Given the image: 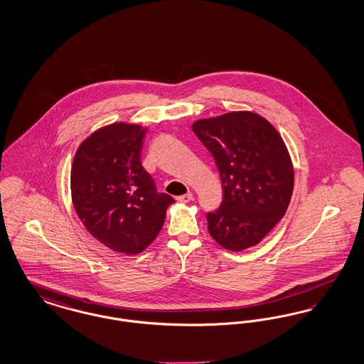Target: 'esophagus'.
Masks as SVG:
<instances>
[{"instance_id":"1","label":"esophagus","mask_w":364,"mask_h":364,"mask_svg":"<svg viewBox=\"0 0 364 364\" xmlns=\"http://www.w3.org/2000/svg\"><path fill=\"white\" fill-rule=\"evenodd\" d=\"M193 199V195L188 192V193H186V195H181V196H177V200L180 202V203H188Z\"/></svg>"}]
</instances>
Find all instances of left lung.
I'll return each mask as SVG.
<instances>
[{
  "label": "left lung",
  "instance_id": "8db88e82",
  "mask_svg": "<svg viewBox=\"0 0 364 364\" xmlns=\"http://www.w3.org/2000/svg\"><path fill=\"white\" fill-rule=\"evenodd\" d=\"M215 161L224 198L208 213V233L229 251L254 247L289 206L294 166L277 129L251 112H230L192 124Z\"/></svg>",
  "mask_w": 364,
  "mask_h": 364
}]
</instances>
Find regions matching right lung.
Wrapping results in <instances>:
<instances>
[{
    "mask_svg": "<svg viewBox=\"0 0 364 364\" xmlns=\"http://www.w3.org/2000/svg\"><path fill=\"white\" fill-rule=\"evenodd\" d=\"M146 129L114 122L79 146L70 171L75 210L87 230L113 251L134 255L156 239L165 223L168 193L140 162Z\"/></svg>",
    "mask_w": 364,
    "mask_h": 364,
    "instance_id": "add662e5",
    "label": "right lung"
}]
</instances>
